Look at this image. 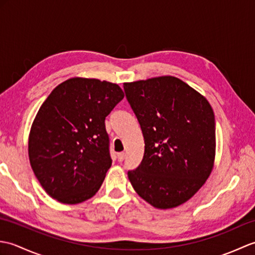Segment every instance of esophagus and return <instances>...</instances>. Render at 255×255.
Masks as SVG:
<instances>
[{"label": "esophagus", "instance_id": "obj_1", "mask_svg": "<svg viewBox=\"0 0 255 255\" xmlns=\"http://www.w3.org/2000/svg\"><path fill=\"white\" fill-rule=\"evenodd\" d=\"M125 156H126V154H125L124 152H122V153H118V154H117V159H118V161H119V162H122V161H124V160H125Z\"/></svg>", "mask_w": 255, "mask_h": 255}]
</instances>
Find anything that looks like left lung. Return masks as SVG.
<instances>
[{
    "instance_id": "obj_1",
    "label": "left lung",
    "mask_w": 255,
    "mask_h": 255,
    "mask_svg": "<svg viewBox=\"0 0 255 255\" xmlns=\"http://www.w3.org/2000/svg\"><path fill=\"white\" fill-rule=\"evenodd\" d=\"M124 90L144 139L143 159L128 171L129 181L153 207H177L197 193L213 171V108L206 97L171 75L124 83Z\"/></svg>"
}]
</instances>
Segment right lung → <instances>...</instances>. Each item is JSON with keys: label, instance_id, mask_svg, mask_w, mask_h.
<instances>
[{"label": "right lung", "instance_id": "right-lung-1", "mask_svg": "<svg viewBox=\"0 0 255 255\" xmlns=\"http://www.w3.org/2000/svg\"><path fill=\"white\" fill-rule=\"evenodd\" d=\"M123 99L115 83L72 78L42 103L30 128L28 155L50 197L72 205L99 191L112 165L105 118Z\"/></svg>", "mask_w": 255, "mask_h": 255}]
</instances>
